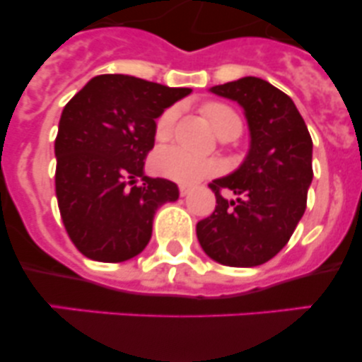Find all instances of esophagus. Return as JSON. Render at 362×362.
Listing matches in <instances>:
<instances>
[{
	"instance_id": "esophagus-1",
	"label": "esophagus",
	"mask_w": 362,
	"mask_h": 362,
	"mask_svg": "<svg viewBox=\"0 0 362 362\" xmlns=\"http://www.w3.org/2000/svg\"><path fill=\"white\" fill-rule=\"evenodd\" d=\"M188 194H190V188L185 187V185H181V187H179V195H181V197H185V195H188Z\"/></svg>"
}]
</instances>
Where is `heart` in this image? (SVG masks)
<instances>
[{"label":"heart","mask_w":362,"mask_h":362,"mask_svg":"<svg viewBox=\"0 0 362 362\" xmlns=\"http://www.w3.org/2000/svg\"><path fill=\"white\" fill-rule=\"evenodd\" d=\"M202 112H204L211 126L215 127V132L222 139H235L236 135L242 133V119L230 106L223 105V103H206L202 106ZM177 115L179 110L175 105L167 106L158 115L156 122H154V136H156V140L163 142V140L170 139L172 133H174ZM153 165L158 174L181 185H195L218 172L216 161L209 160V158L195 156V154L185 151L183 147L175 146L163 147V149L158 151L154 154Z\"/></svg>","instance_id":"obj_1"}]
</instances>
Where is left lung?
<instances>
[{
  "instance_id": "left-lung-1",
  "label": "left lung",
  "mask_w": 362,
  "mask_h": 362,
  "mask_svg": "<svg viewBox=\"0 0 362 362\" xmlns=\"http://www.w3.org/2000/svg\"><path fill=\"white\" fill-rule=\"evenodd\" d=\"M213 94L238 101L250 127L242 167L215 179V211L197 223L202 250L226 267H257L290 242L308 204L313 181V140L290 95L247 76L216 85ZM230 189L233 202L221 192Z\"/></svg>"
}]
</instances>
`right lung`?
Here are the masks:
<instances>
[{
  "label": "right lung",
  "mask_w": 362,
  "mask_h": 362,
  "mask_svg": "<svg viewBox=\"0 0 362 362\" xmlns=\"http://www.w3.org/2000/svg\"><path fill=\"white\" fill-rule=\"evenodd\" d=\"M190 92L101 74L65 105L54 140V187L69 238L88 259L135 257L149 243L156 209L179 197L175 183L144 175V161L154 147L158 115Z\"/></svg>",
  "instance_id": "obj_1"
}]
</instances>
